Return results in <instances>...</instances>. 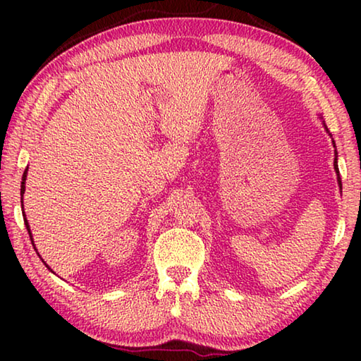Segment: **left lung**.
Here are the masks:
<instances>
[{
	"instance_id": "left-lung-1",
	"label": "left lung",
	"mask_w": 361,
	"mask_h": 361,
	"mask_svg": "<svg viewBox=\"0 0 361 361\" xmlns=\"http://www.w3.org/2000/svg\"><path fill=\"white\" fill-rule=\"evenodd\" d=\"M319 118L322 119V114H319ZM323 122V127H325V130L328 132V135L331 137V133H329V130H328V127H326V124H325V121H322ZM336 161H338V159H336ZM334 169H336V173H339V170H338V166H334ZM338 185H339V188L342 189V185H341V178L338 176Z\"/></svg>"
}]
</instances>
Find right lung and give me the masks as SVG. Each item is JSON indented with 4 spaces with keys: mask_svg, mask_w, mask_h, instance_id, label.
<instances>
[{
    "mask_svg": "<svg viewBox=\"0 0 361 361\" xmlns=\"http://www.w3.org/2000/svg\"><path fill=\"white\" fill-rule=\"evenodd\" d=\"M27 172H28V167L25 169V172H23V176H22V185H20V195H22V213H23V216H25V212H23V194H25V180H27ZM23 221H25V226H27V231H28V234H30V239H32V243H33V247H35V242H33V235H32V231H30V224H28V219H27V216L23 218ZM35 250H36V247H35ZM38 253V252H36ZM38 256H39V253H38ZM42 259V258H41ZM44 262V261H42ZM46 264V262H44ZM46 267L49 269V271L51 272H54L51 267H49L47 264H46Z\"/></svg>",
    "mask_w": 361,
    "mask_h": 361,
    "instance_id": "add662e5",
    "label": "right lung"
}]
</instances>
